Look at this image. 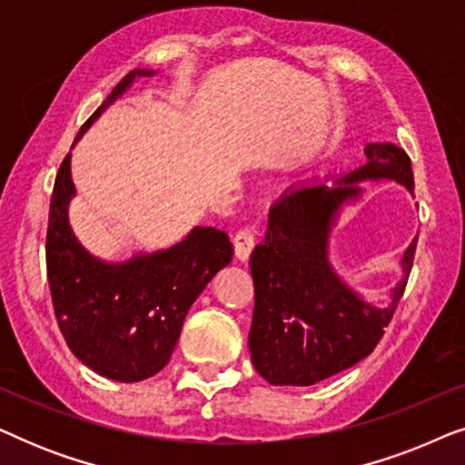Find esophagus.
<instances>
[{
	"mask_svg": "<svg viewBox=\"0 0 465 465\" xmlns=\"http://www.w3.org/2000/svg\"><path fill=\"white\" fill-rule=\"evenodd\" d=\"M232 243H234V256H237L241 262H245V260H250L253 245H256V234H253L252 228L245 226L234 234Z\"/></svg>",
	"mask_w": 465,
	"mask_h": 465,
	"instance_id": "esophagus-1",
	"label": "esophagus"
}]
</instances>
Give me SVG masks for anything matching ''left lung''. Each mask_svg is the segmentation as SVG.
Returning <instances> with one entry per match:
<instances>
[{
    "instance_id": "left-lung-1",
    "label": "left lung",
    "mask_w": 465,
    "mask_h": 465,
    "mask_svg": "<svg viewBox=\"0 0 465 465\" xmlns=\"http://www.w3.org/2000/svg\"><path fill=\"white\" fill-rule=\"evenodd\" d=\"M368 163L326 183H301L279 196L269 228L253 247V320L250 353L271 385H315L372 353L409 282L417 237L402 256L404 277L387 307H372L342 283L328 258L330 232L342 205L361 194L360 182L391 180L412 194L411 158L393 143H368Z\"/></svg>"
}]
</instances>
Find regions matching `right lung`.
<instances>
[{
  "label": "right lung",
  "instance_id": "right-lung-1",
  "mask_svg": "<svg viewBox=\"0 0 465 465\" xmlns=\"http://www.w3.org/2000/svg\"><path fill=\"white\" fill-rule=\"evenodd\" d=\"M152 74L150 69L126 74L86 120L75 142L133 80ZM69 163L72 154L56 173L46 232V269L56 322L82 364L101 377L137 383L169 364L188 309L215 272L231 262L232 243L224 231L194 226L186 239L167 250L135 253L126 262L94 258L69 226L67 207L75 194Z\"/></svg>",
  "mask_w": 465,
  "mask_h": 465
}]
</instances>
